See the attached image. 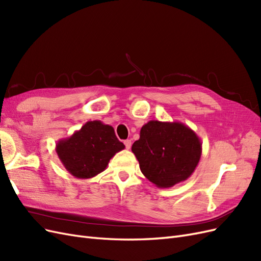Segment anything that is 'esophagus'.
<instances>
[{
    "mask_svg": "<svg viewBox=\"0 0 261 261\" xmlns=\"http://www.w3.org/2000/svg\"><path fill=\"white\" fill-rule=\"evenodd\" d=\"M124 145H125L126 149H130V147H132V140L126 139V140L124 141Z\"/></svg>",
    "mask_w": 261,
    "mask_h": 261,
    "instance_id": "obj_1",
    "label": "esophagus"
}]
</instances>
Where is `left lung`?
Instances as JSON below:
<instances>
[{"mask_svg":"<svg viewBox=\"0 0 261 261\" xmlns=\"http://www.w3.org/2000/svg\"><path fill=\"white\" fill-rule=\"evenodd\" d=\"M143 174L160 188H169L193 174L201 156L197 134L180 122L149 121L132 146Z\"/></svg>","mask_w":261,"mask_h":261,"instance_id":"1","label":"left lung"}]
</instances>
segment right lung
Listing matches in <instances>:
<instances>
[{
  "label": "right lung",
  "mask_w": 261,
  "mask_h": 261,
  "mask_svg": "<svg viewBox=\"0 0 261 261\" xmlns=\"http://www.w3.org/2000/svg\"><path fill=\"white\" fill-rule=\"evenodd\" d=\"M124 148L112 126L89 121L70 137L60 139L55 151L68 173L85 179L103 172L111 158Z\"/></svg>",
  "instance_id": "add662e5"
}]
</instances>
